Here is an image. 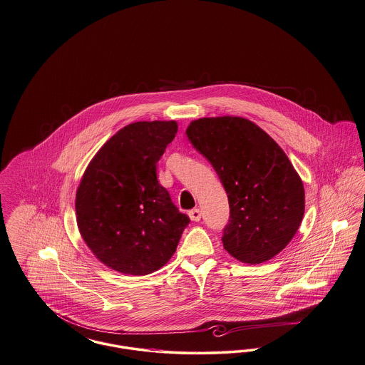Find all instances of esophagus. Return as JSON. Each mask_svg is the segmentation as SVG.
<instances>
[{
	"label": "esophagus",
	"instance_id": "obj_1",
	"mask_svg": "<svg viewBox=\"0 0 365 365\" xmlns=\"http://www.w3.org/2000/svg\"><path fill=\"white\" fill-rule=\"evenodd\" d=\"M189 216H190V219L192 222H200V220H201L202 213H201V210H200V209L194 208L191 209L190 212H189Z\"/></svg>",
	"mask_w": 365,
	"mask_h": 365
}]
</instances>
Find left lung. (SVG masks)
I'll return each instance as SVG.
<instances>
[{"label": "left lung", "mask_w": 365, "mask_h": 365, "mask_svg": "<svg viewBox=\"0 0 365 365\" xmlns=\"http://www.w3.org/2000/svg\"><path fill=\"white\" fill-rule=\"evenodd\" d=\"M186 134L226 190L225 249L246 264L271 260L293 240L305 210L304 185L289 157L264 130L243 118L198 119Z\"/></svg>", "instance_id": "left-lung-1"}]
</instances>
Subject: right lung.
<instances>
[{"label":"right lung","instance_id":"add662e5","mask_svg":"<svg viewBox=\"0 0 365 365\" xmlns=\"http://www.w3.org/2000/svg\"><path fill=\"white\" fill-rule=\"evenodd\" d=\"M178 131L171 122L125 125L93 157L76 191V222L106 267L148 275L173 257L187 215L157 180V163Z\"/></svg>","mask_w":365,"mask_h":365}]
</instances>
